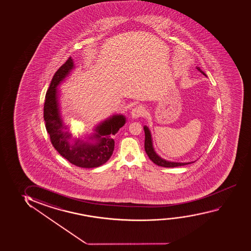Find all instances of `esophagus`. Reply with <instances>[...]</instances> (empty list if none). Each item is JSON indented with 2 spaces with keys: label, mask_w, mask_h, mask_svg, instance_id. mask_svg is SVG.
I'll list each match as a JSON object with an SVG mask.
<instances>
[{
  "label": "esophagus",
  "mask_w": 251,
  "mask_h": 251,
  "mask_svg": "<svg viewBox=\"0 0 251 251\" xmlns=\"http://www.w3.org/2000/svg\"><path fill=\"white\" fill-rule=\"evenodd\" d=\"M131 117L132 119H137V118L142 117L145 114V109L144 107H142L140 105H138L137 107H134L133 109L131 110Z\"/></svg>",
  "instance_id": "1"
}]
</instances>
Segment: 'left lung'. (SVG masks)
I'll use <instances>...</instances> for the list:
<instances>
[{
  "label": "left lung",
  "mask_w": 251,
  "mask_h": 251,
  "mask_svg": "<svg viewBox=\"0 0 251 251\" xmlns=\"http://www.w3.org/2000/svg\"><path fill=\"white\" fill-rule=\"evenodd\" d=\"M197 70L199 71L200 73L203 74L206 76V74H204L202 71L201 70L199 67H197ZM144 133H145V141H144V149L147 153L148 156L150 157L151 161H153L154 164H156L160 167H181V166H185L191 162H185V163H180V162H170V161H167L161 159L160 156H158V154L154 152V148H153V144H152V139H151V131L149 130V128L144 126Z\"/></svg>",
  "instance_id": "8db88e82"
}]
</instances>
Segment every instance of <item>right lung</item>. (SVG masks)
Returning <instances> with one entry per match:
<instances>
[{"label":"right lung","mask_w":251,"mask_h":251,"mask_svg":"<svg viewBox=\"0 0 251 251\" xmlns=\"http://www.w3.org/2000/svg\"><path fill=\"white\" fill-rule=\"evenodd\" d=\"M74 67L73 59L69 57L67 61L56 71L51 80L50 85L45 97L44 119L51 144L60 155L70 163L77 167L93 168L106 163L113 154L114 140L113 136L124 126L126 118L123 115H114L97 127V133L91 138H96V143H83L79 140L70 144L68 139L71 134L65 131L59 114L56 87L60 81L67 77Z\"/></svg>","instance_id":"obj_1"}]
</instances>
